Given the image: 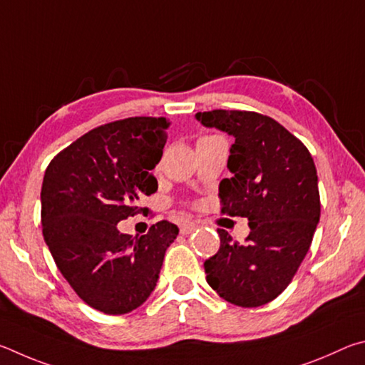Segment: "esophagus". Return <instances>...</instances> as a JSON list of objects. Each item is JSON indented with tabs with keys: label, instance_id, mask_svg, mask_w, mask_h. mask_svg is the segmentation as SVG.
<instances>
[{
	"label": "esophagus",
	"instance_id": "34e87169",
	"mask_svg": "<svg viewBox=\"0 0 365 365\" xmlns=\"http://www.w3.org/2000/svg\"><path fill=\"white\" fill-rule=\"evenodd\" d=\"M197 227H199V225H195V222H190V221H186V222H182L181 226H179V232H181L182 235H187L190 232H194Z\"/></svg>",
	"mask_w": 365,
	"mask_h": 365
}]
</instances>
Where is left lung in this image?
<instances>
[{
    "instance_id": "left-lung-1",
    "label": "left lung",
    "mask_w": 365,
    "mask_h": 365,
    "mask_svg": "<svg viewBox=\"0 0 365 365\" xmlns=\"http://www.w3.org/2000/svg\"><path fill=\"white\" fill-rule=\"evenodd\" d=\"M205 126L232 134L227 168L220 182L221 213L248 220L239 244L218 229L221 245L203 267L207 282L242 308L272 302L295 276L321 218L314 160L302 140L267 115L248 110L199 112Z\"/></svg>"
}]
</instances>
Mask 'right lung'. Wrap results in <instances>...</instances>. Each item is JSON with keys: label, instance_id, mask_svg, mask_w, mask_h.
I'll return each instance as SVG.
<instances>
[{"label": "right lung", "instance_id": "obj_1", "mask_svg": "<svg viewBox=\"0 0 365 365\" xmlns=\"http://www.w3.org/2000/svg\"><path fill=\"white\" fill-rule=\"evenodd\" d=\"M170 120L131 117L94 128L51 160L41 186L43 237L56 266L88 306L126 314L155 289L166 248L179 229L158 221L133 237L118 222L157 190Z\"/></svg>", "mask_w": 365, "mask_h": 365}]
</instances>
